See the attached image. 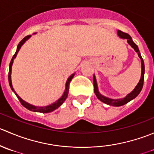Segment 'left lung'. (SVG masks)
I'll return each instance as SVG.
<instances>
[{
    "label": "left lung",
    "mask_w": 154,
    "mask_h": 154,
    "mask_svg": "<svg viewBox=\"0 0 154 154\" xmlns=\"http://www.w3.org/2000/svg\"><path fill=\"white\" fill-rule=\"evenodd\" d=\"M117 33H118V35H119L121 38H125V39H127V43H128V44L130 45L133 49H134V51L137 53L138 56H139V57L141 60V64H142V74H141L140 80H139V82L138 83V84L136 85V86L135 87L134 89H133L131 92L129 93L128 94H127L126 97H124V98H121V99H112V98H109V97H105V96L102 95V94L99 92L97 80H96V77L94 74V77H93V83H94V94H95V95L97 96V97L100 100V101L106 103V104L110 105V106H123V105H125L126 103H128V102H130V100L136 98V97L138 96V94H139V93H140V91H142V87H143L144 77V63L143 61V59H142V56H141L140 51H139L138 46L133 42L131 36H130V35H128L127 33H125V32H122V31L121 30H118Z\"/></svg>",
    "instance_id": "obj_1"
}]
</instances>
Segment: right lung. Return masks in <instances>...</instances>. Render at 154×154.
<instances>
[{"mask_svg": "<svg viewBox=\"0 0 154 154\" xmlns=\"http://www.w3.org/2000/svg\"><path fill=\"white\" fill-rule=\"evenodd\" d=\"M33 34H35V32ZM30 37H31V35H27V36L24 37V38H23L21 42H20L19 44L18 45V46H17V49H16V51H15V54H14L13 57H12V60H11V62L10 63V66H9V75H8L9 83H10V86L11 89H12V91L15 93V95H16V97H18V99L19 100V101L21 102V104L25 107V108H27V109L30 110V111H32V112H42V113L51 112H53V111H54L55 109H58L59 107H60L63 103H64V101L66 100V99L67 98L68 94V90H69L70 82H71V80H72V78L74 77L75 73L72 74L69 77H68L67 81H66V89H65L64 93H63V95L61 96V97H60V98H59L58 100H57V101L54 102V103H51V104H50V105H48V106H34V105L30 104V103H27V102L24 101V100H23L22 98H21V97H19V95H18V94L15 92V89L13 88V86H12V79H11V74H12V64H13L14 60H15V57H16L17 54H18L19 50L21 49V46H22L25 43V42L27 41V40H28Z\"/></svg>", "mask_w": 154, "mask_h": 154, "instance_id": "obj_1", "label": "right lung"}]
</instances>
